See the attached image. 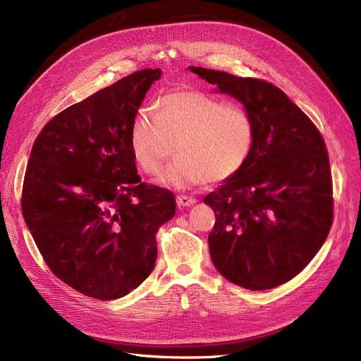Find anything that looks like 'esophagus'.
<instances>
[{"label":"esophagus","mask_w":361,"mask_h":361,"mask_svg":"<svg viewBox=\"0 0 361 361\" xmlns=\"http://www.w3.org/2000/svg\"><path fill=\"white\" fill-rule=\"evenodd\" d=\"M176 202H178V206L185 207V206H192L195 203V199L190 197V195H178Z\"/></svg>","instance_id":"obj_1"}]
</instances>
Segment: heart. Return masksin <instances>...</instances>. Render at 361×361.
Here are the masks:
<instances>
[{"label":"heart","instance_id":"obj_1","mask_svg":"<svg viewBox=\"0 0 361 361\" xmlns=\"http://www.w3.org/2000/svg\"><path fill=\"white\" fill-rule=\"evenodd\" d=\"M255 141V120L244 106L197 90L162 96L154 114H137L129 133L130 155L146 174L161 170L174 145L178 158L158 178L171 187L233 178L253 154Z\"/></svg>","mask_w":361,"mask_h":361}]
</instances>
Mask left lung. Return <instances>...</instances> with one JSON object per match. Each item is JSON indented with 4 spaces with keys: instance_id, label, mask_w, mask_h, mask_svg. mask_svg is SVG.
<instances>
[{
    "instance_id": "left-lung-1",
    "label": "left lung",
    "mask_w": 361,
    "mask_h": 361,
    "mask_svg": "<svg viewBox=\"0 0 361 361\" xmlns=\"http://www.w3.org/2000/svg\"><path fill=\"white\" fill-rule=\"evenodd\" d=\"M244 105L255 149L244 169L203 202L215 212L207 238L223 277L250 290L289 281L309 265L333 223L330 161L318 128L276 85L188 68Z\"/></svg>"
}]
</instances>
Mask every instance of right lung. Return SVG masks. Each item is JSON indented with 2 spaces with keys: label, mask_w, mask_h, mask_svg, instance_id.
<instances>
[{
  "label": "right lung",
  "mask_w": 361,
  "mask_h": 361,
  "mask_svg": "<svg viewBox=\"0 0 361 361\" xmlns=\"http://www.w3.org/2000/svg\"><path fill=\"white\" fill-rule=\"evenodd\" d=\"M159 69H143L57 114L32 145L23 214L49 269L75 290L117 300L155 268L169 191L141 183L129 133Z\"/></svg>",
  "instance_id": "right-lung-1"
}]
</instances>
